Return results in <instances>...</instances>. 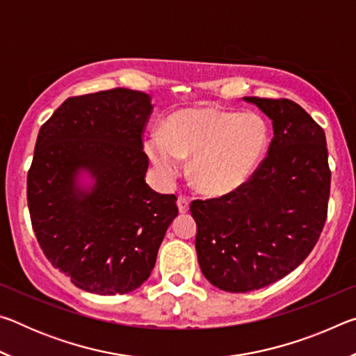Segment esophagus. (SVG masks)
Returning a JSON list of instances; mask_svg holds the SVG:
<instances>
[{
  "mask_svg": "<svg viewBox=\"0 0 356 356\" xmlns=\"http://www.w3.org/2000/svg\"><path fill=\"white\" fill-rule=\"evenodd\" d=\"M177 207H179L180 213H186V212H188V209H190V201L186 200L185 196H179L177 197Z\"/></svg>",
  "mask_w": 356,
  "mask_h": 356,
  "instance_id": "34e87169",
  "label": "esophagus"
}]
</instances>
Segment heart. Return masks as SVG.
I'll list each match as a JSON object with an SVG mask.
<instances>
[{"label": "heart", "instance_id": "b5f03b06", "mask_svg": "<svg viewBox=\"0 0 356 356\" xmlns=\"http://www.w3.org/2000/svg\"><path fill=\"white\" fill-rule=\"evenodd\" d=\"M268 141V125L259 114L204 106L172 113L144 147L166 182L182 171V159L191 156L190 172L197 188L222 196L248 182Z\"/></svg>", "mask_w": 356, "mask_h": 356}]
</instances>
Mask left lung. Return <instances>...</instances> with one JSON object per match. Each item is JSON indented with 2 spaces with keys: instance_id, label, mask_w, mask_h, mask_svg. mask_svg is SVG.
<instances>
[{
  "instance_id": "8db88e82",
  "label": "left lung",
  "mask_w": 356,
  "mask_h": 356,
  "mask_svg": "<svg viewBox=\"0 0 356 356\" xmlns=\"http://www.w3.org/2000/svg\"><path fill=\"white\" fill-rule=\"evenodd\" d=\"M272 119L267 156L242 188L195 200L196 252L210 284L251 292L309 256L327 221L331 171L325 131L289 99L243 97Z\"/></svg>"
}]
</instances>
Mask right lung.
<instances>
[{
  "mask_svg": "<svg viewBox=\"0 0 356 356\" xmlns=\"http://www.w3.org/2000/svg\"><path fill=\"white\" fill-rule=\"evenodd\" d=\"M134 89L69 97L42 125L28 171V209L45 257L83 291L122 295L152 273L177 197L146 184L143 135L154 106ZM80 169L91 192L76 188Z\"/></svg>",
  "mask_w": 356,
  "mask_h": 356,
  "instance_id": "1",
  "label": "right lung"
}]
</instances>
